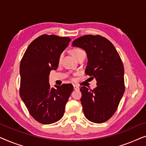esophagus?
Masks as SVG:
<instances>
[{
    "instance_id": "obj_1",
    "label": "esophagus",
    "mask_w": 146,
    "mask_h": 146,
    "mask_svg": "<svg viewBox=\"0 0 146 146\" xmlns=\"http://www.w3.org/2000/svg\"><path fill=\"white\" fill-rule=\"evenodd\" d=\"M73 86H74V89L75 90H79V86L78 85L74 84Z\"/></svg>"
}]
</instances>
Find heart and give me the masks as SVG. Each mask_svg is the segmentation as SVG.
Segmentation results:
<instances>
[{
    "mask_svg": "<svg viewBox=\"0 0 146 146\" xmlns=\"http://www.w3.org/2000/svg\"><path fill=\"white\" fill-rule=\"evenodd\" d=\"M82 51H83L82 50H81L80 48H74V49H72V55L76 58H77V57L78 56L80 53ZM61 57H62V55L60 56L59 60L61 59Z\"/></svg>",
    "mask_w": 146,
    "mask_h": 146,
    "instance_id": "b5f03b06",
    "label": "heart"
}]
</instances>
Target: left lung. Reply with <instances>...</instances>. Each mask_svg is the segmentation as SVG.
I'll return each instance as SVG.
<instances>
[{
  "label": "left lung",
  "mask_w": 146,
  "mask_h": 146,
  "mask_svg": "<svg viewBox=\"0 0 146 146\" xmlns=\"http://www.w3.org/2000/svg\"><path fill=\"white\" fill-rule=\"evenodd\" d=\"M72 45L86 51L85 73L97 81V87L93 90L80 88L85 117L94 123L105 122L115 112L125 91L121 58L112 43L100 35L83 36L74 40Z\"/></svg>",
  "instance_id": "8db88e82"
}]
</instances>
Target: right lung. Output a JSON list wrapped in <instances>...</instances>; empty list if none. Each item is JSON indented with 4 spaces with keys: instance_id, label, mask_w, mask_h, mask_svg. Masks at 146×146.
<instances>
[{
    "instance_id": "1",
    "label": "right lung",
    "mask_w": 146,
    "mask_h": 146,
    "mask_svg": "<svg viewBox=\"0 0 146 146\" xmlns=\"http://www.w3.org/2000/svg\"><path fill=\"white\" fill-rule=\"evenodd\" d=\"M70 41L69 37L43 35L32 42L20 65V95L30 114L42 124L60 120L64 113L73 86L63 84L51 88L48 76L56 70L60 56Z\"/></svg>"
}]
</instances>
